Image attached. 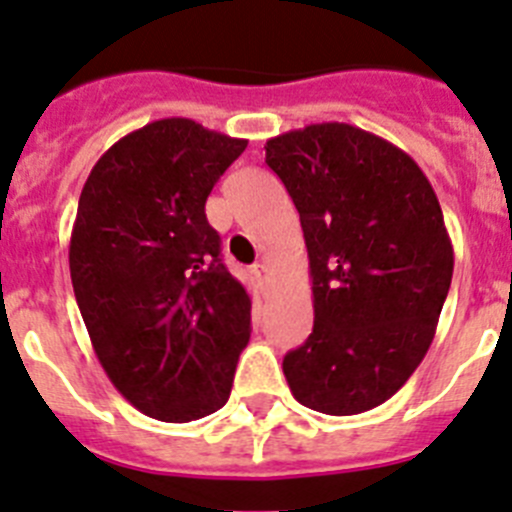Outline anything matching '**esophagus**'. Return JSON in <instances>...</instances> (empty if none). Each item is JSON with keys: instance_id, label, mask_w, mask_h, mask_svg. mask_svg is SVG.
I'll return each mask as SVG.
<instances>
[{"instance_id": "34e87169", "label": "esophagus", "mask_w": 512, "mask_h": 512, "mask_svg": "<svg viewBox=\"0 0 512 512\" xmlns=\"http://www.w3.org/2000/svg\"><path fill=\"white\" fill-rule=\"evenodd\" d=\"M252 273H255L257 283L260 285H267V280H270V267H267V262H257V265L252 267Z\"/></svg>"}]
</instances>
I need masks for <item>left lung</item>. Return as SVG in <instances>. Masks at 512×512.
<instances>
[{
	"label": "left lung",
	"mask_w": 512,
	"mask_h": 512,
	"mask_svg": "<svg viewBox=\"0 0 512 512\" xmlns=\"http://www.w3.org/2000/svg\"><path fill=\"white\" fill-rule=\"evenodd\" d=\"M301 214L313 331L285 354L301 405L354 416L385 403L434 342L454 250L434 188L393 142L344 122L267 140Z\"/></svg>",
	"instance_id": "left-lung-1"
}]
</instances>
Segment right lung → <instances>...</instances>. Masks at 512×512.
I'll return each instance as SVG.
<instances>
[{"label":"right lung","instance_id":"add662e5","mask_svg":"<svg viewBox=\"0 0 512 512\" xmlns=\"http://www.w3.org/2000/svg\"><path fill=\"white\" fill-rule=\"evenodd\" d=\"M245 147L193 119H158L114 142L78 199L76 303L114 388L158 421L219 411L250 342L252 301L206 222L211 188Z\"/></svg>","mask_w":512,"mask_h":512}]
</instances>
